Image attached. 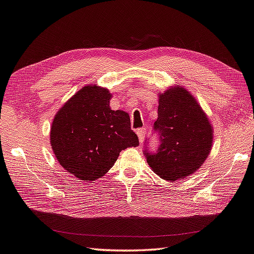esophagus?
Instances as JSON below:
<instances>
[{"instance_id":"34e87169","label":"esophagus","mask_w":254,"mask_h":254,"mask_svg":"<svg viewBox=\"0 0 254 254\" xmlns=\"http://www.w3.org/2000/svg\"><path fill=\"white\" fill-rule=\"evenodd\" d=\"M136 134L138 136V141H140V143H143L144 142V136H145V128H144V127L137 128Z\"/></svg>"}]
</instances>
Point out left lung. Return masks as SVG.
<instances>
[{
  "label": "left lung",
  "mask_w": 254,
  "mask_h": 254,
  "mask_svg": "<svg viewBox=\"0 0 254 254\" xmlns=\"http://www.w3.org/2000/svg\"><path fill=\"white\" fill-rule=\"evenodd\" d=\"M154 130L160 135L155 153L144 154L153 172L175 182L191 175L206 161L212 145V127L197 100L185 88L172 87L158 96Z\"/></svg>",
  "instance_id": "8db88e82"
}]
</instances>
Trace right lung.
Here are the masks:
<instances>
[{
    "label": "right lung",
    "instance_id": "add662e5",
    "mask_svg": "<svg viewBox=\"0 0 254 254\" xmlns=\"http://www.w3.org/2000/svg\"><path fill=\"white\" fill-rule=\"evenodd\" d=\"M108 89L88 84L59 109L51 128V145L64 171L80 181L104 176L127 147L138 145L130 117L111 110Z\"/></svg>",
    "mask_w": 254,
    "mask_h": 254
}]
</instances>
